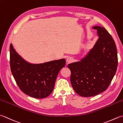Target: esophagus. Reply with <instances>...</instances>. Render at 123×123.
I'll return each mask as SVG.
<instances>
[{
    "mask_svg": "<svg viewBox=\"0 0 123 123\" xmlns=\"http://www.w3.org/2000/svg\"><path fill=\"white\" fill-rule=\"evenodd\" d=\"M73 61H74V58L72 57H68L67 59V61L68 63H71Z\"/></svg>",
    "mask_w": 123,
    "mask_h": 123,
    "instance_id": "34e87169",
    "label": "esophagus"
}]
</instances>
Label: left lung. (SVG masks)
Returning a JSON list of instances; mask_svg holds the SVG:
<instances>
[{
  "mask_svg": "<svg viewBox=\"0 0 123 123\" xmlns=\"http://www.w3.org/2000/svg\"><path fill=\"white\" fill-rule=\"evenodd\" d=\"M98 39L86 55L80 61L70 63V81L78 95L85 97L103 92L109 87L116 74L118 57L113 37L105 28L98 26Z\"/></svg>",
  "mask_w": 123,
  "mask_h": 123,
  "instance_id": "left-lung-1",
  "label": "left lung"
}]
</instances>
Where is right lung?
I'll return each instance as SVG.
<instances>
[{"label": "right lung", "instance_id": "add662e5", "mask_svg": "<svg viewBox=\"0 0 123 123\" xmlns=\"http://www.w3.org/2000/svg\"><path fill=\"white\" fill-rule=\"evenodd\" d=\"M66 65L64 59L32 64L22 58L10 45V66L13 77L24 93L35 98H44L52 93L59 71Z\"/></svg>", "mask_w": 123, "mask_h": 123}]
</instances>
